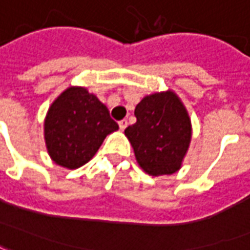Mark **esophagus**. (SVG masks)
<instances>
[{
	"label": "esophagus",
	"mask_w": 250,
	"mask_h": 250,
	"mask_svg": "<svg viewBox=\"0 0 250 250\" xmlns=\"http://www.w3.org/2000/svg\"><path fill=\"white\" fill-rule=\"evenodd\" d=\"M125 127H127V120L125 119H122V120H119V128L122 131L125 130Z\"/></svg>",
	"instance_id": "34e87169"
}]
</instances>
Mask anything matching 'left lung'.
<instances>
[{"mask_svg":"<svg viewBox=\"0 0 250 250\" xmlns=\"http://www.w3.org/2000/svg\"><path fill=\"white\" fill-rule=\"evenodd\" d=\"M136 123L125 130L139 166L150 175L181 168L191 139L188 111L171 91L154 93L135 107Z\"/></svg>","mask_w":250,"mask_h":250,"instance_id":"left-lung-1","label":"left lung"}]
</instances>
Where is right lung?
I'll return each instance as SVG.
<instances>
[{
  "label": "right lung",
  "mask_w": 250,
  "mask_h": 250,
  "mask_svg": "<svg viewBox=\"0 0 250 250\" xmlns=\"http://www.w3.org/2000/svg\"><path fill=\"white\" fill-rule=\"evenodd\" d=\"M119 128L108 108L85 88L71 87L53 102L45 119V143L52 161L66 168L85 165L104 138Z\"/></svg>",
  "instance_id": "obj_1"
}]
</instances>
